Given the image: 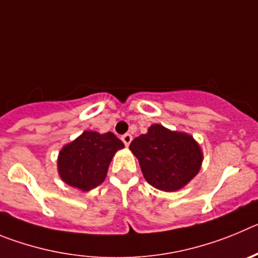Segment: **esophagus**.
<instances>
[{
    "label": "esophagus",
    "instance_id": "1",
    "mask_svg": "<svg viewBox=\"0 0 258 258\" xmlns=\"http://www.w3.org/2000/svg\"><path fill=\"white\" fill-rule=\"evenodd\" d=\"M122 141L124 143V145L128 146L130 144H131V141H132V136L130 134H124L123 136H122Z\"/></svg>",
    "mask_w": 258,
    "mask_h": 258
}]
</instances>
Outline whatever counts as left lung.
<instances>
[{
	"mask_svg": "<svg viewBox=\"0 0 258 258\" xmlns=\"http://www.w3.org/2000/svg\"><path fill=\"white\" fill-rule=\"evenodd\" d=\"M145 180L163 191L184 187L199 172L203 153L192 136L152 124L130 144Z\"/></svg>",
	"mask_w": 258,
	"mask_h": 258,
	"instance_id": "obj_1",
	"label": "left lung"
}]
</instances>
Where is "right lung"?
I'll use <instances>...</instances> for the list:
<instances>
[{
    "instance_id": "obj_1",
    "label": "right lung",
    "mask_w": 258,
    "mask_h": 258,
    "mask_svg": "<svg viewBox=\"0 0 258 258\" xmlns=\"http://www.w3.org/2000/svg\"><path fill=\"white\" fill-rule=\"evenodd\" d=\"M122 148L124 144L113 132L85 131L60 150L57 157L60 177L71 186L89 191L105 180L112 158Z\"/></svg>"
}]
</instances>
